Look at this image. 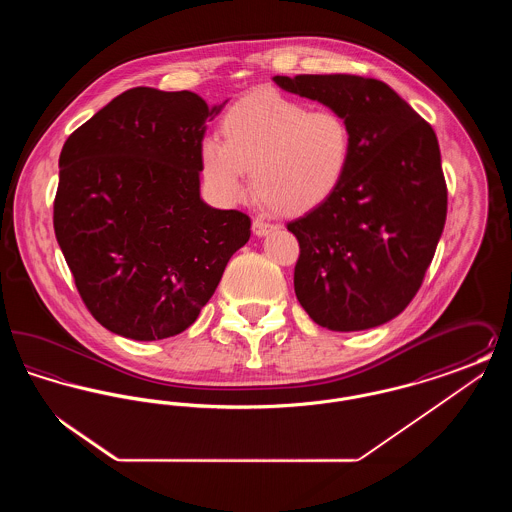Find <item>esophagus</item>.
Masks as SVG:
<instances>
[{
	"mask_svg": "<svg viewBox=\"0 0 512 512\" xmlns=\"http://www.w3.org/2000/svg\"><path fill=\"white\" fill-rule=\"evenodd\" d=\"M276 226L272 224V222H267V220L263 219H255L253 220V224H251V230H253V234L255 236H265L268 234L270 230H274Z\"/></svg>",
	"mask_w": 512,
	"mask_h": 512,
	"instance_id": "esophagus-1",
	"label": "esophagus"
}]
</instances>
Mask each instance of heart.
Masks as SVG:
<instances>
[{
    "mask_svg": "<svg viewBox=\"0 0 512 512\" xmlns=\"http://www.w3.org/2000/svg\"><path fill=\"white\" fill-rule=\"evenodd\" d=\"M219 138L199 146L207 188L236 203L251 186L270 209L305 213L324 203L349 169L353 134L334 109H311L299 101L259 94L230 105L220 117Z\"/></svg>",
    "mask_w": 512,
    "mask_h": 512,
    "instance_id": "heart-1",
    "label": "heart"
}]
</instances>
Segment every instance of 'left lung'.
Segmentation results:
<instances>
[{"instance_id":"obj_1","label":"left lung","mask_w":512,"mask_h":512,"mask_svg":"<svg viewBox=\"0 0 512 512\" xmlns=\"http://www.w3.org/2000/svg\"><path fill=\"white\" fill-rule=\"evenodd\" d=\"M349 122L353 151L338 190L288 222L299 242L295 295L318 326L357 332L405 311L447 217L434 128L388 84L357 74L274 76Z\"/></svg>"}]
</instances>
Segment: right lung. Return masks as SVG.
<instances>
[{"label":"right lung","instance_id":"add662e5","mask_svg":"<svg viewBox=\"0 0 512 512\" xmlns=\"http://www.w3.org/2000/svg\"><path fill=\"white\" fill-rule=\"evenodd\" d=\"M222 105L132 88L61 149L55 238L86 309L119 336L165 340L192 326L251 236L245 213L199 197L205 121Z\"/></svg>","mask_w":512,"mask_h":512}]
</instances>
